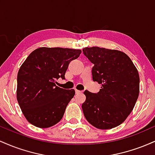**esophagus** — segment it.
<instances>
[{"label":"esophagus","mask_w":155,"mask_h":155,"mask_svg":"<svg viewBox=\"0 0 155 155\" xmlns=\"http://www.w3.org/2000/svg\"><path fill=\"white\" fill-rule=\"evenodd\" d=\"M83 91H81V90H76V94H80V93H82Z\"/></svg>","instance_id":"1"}]
</instances>
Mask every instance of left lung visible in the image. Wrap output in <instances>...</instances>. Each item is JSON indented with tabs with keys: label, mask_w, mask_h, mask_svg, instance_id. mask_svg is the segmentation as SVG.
Here are the masks:
<instances>
[{
	"label": "left lung",
	"mask_w": 155,
	"mask_h": 155,
	"mask_svg": "<svg viewBox=\"0 0 155 155\" xmlns=\"http://www.w3.org/2000/svg\"><path fill=\"white\" fill-rule=\"evenodd\" d=\"M84 54L94 64L92 79L102 84L97 93L84 92V115L101 130L117 127L133 111L139 95V74L130 58L123 51L97 47H85Z\"/></svg>",
	"instance_id": "obj_1"
}]
</instances>
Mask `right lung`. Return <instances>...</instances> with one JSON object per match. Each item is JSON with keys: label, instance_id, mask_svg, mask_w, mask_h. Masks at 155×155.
<instances>
[{"label": "right lung", "instance_id": "obj_1", "mask_svg": "<svg viewBox=\"0 0 155 155\" xmlns=\"http://www.w3.org/2000/svg\"><path fill=\"white\" fill-rule=\"evenodd\" d=\"M81 53L80 49L40 47L19 68L17 99L25 117L33 125L47 128L63 118L75 90L59 87L57 79H65L70 62Z\"/></svg>", "mask_w": 155, "mask_h": 155}]
</instances>
